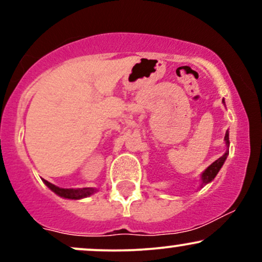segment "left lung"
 Returning <instances> with one entry per match:
<instances>
[{"label": "left lung", "instance_id": "8db88e82", "mask_svg": "<svg viewBox=\"0 0 262 262\" xmlns=\"http://www.w3.org/2000/svg\"><path fill=\"white\" fill-rule=\"evenodd\" d=\"M223 103H224V101H223ZM224 140H225V144H227V146H229V133H228V130H227V133H225ZM228 154H229V151L227 150L223 156H221L218 160H215L213 164H210L209 166L203 171L202 176H201V180H202V186L207 185V183H209L210 181H213V180H214V177L217 176L219 170H221L222 166H223V164H224L225 159H227Z\"/></svg>", "mask_w": 262, "mask_h": 262}]
</instances>
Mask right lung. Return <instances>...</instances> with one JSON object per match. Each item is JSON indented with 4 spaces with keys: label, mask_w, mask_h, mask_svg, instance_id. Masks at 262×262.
I'll list each match as a JSON object with an SVG mask.
<instances>
[{
    "label": "right lung",
    "mask_w": 262,
    "mask_h": 262,
    "mask_svg": "<svg viewBox=\"0 0 262 262\" xmlns=\"http://www.w3.org/2000/svg\"><path fill=\"white\" fill-rule=\"evenodd\" d=\"M44 183L48 186L54 193H56L58 196L62 198H69V200H81V198H85L91 196L95 193L97 189L92 187H85V188H60L58 186L53 185V183L48 182L47 180H44Z\"/></svg>",
    "instance_id": "obj_1"
}]
</instances>
